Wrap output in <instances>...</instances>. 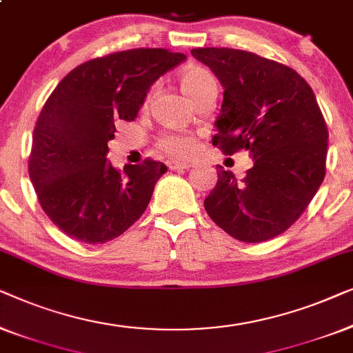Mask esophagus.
Segmentation results:
<instances>
[{"label": "esophagus", "mask_w": 353, "mask_h": 353, "mask_svg": "<svg viewBox=\"0 0 353 353\" xmlns=\"http://www.w3.org/2000/svg\"><path fill=\"white\" fill-rule=\"evenodd\" d=\"M192 165L190 163H177V161H170L168 163V168H170L171 171H182V170H188Z\"/></svg>", "instance_id": "1"}]
</instances>
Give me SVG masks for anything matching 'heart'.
I'll use <instances>...</instances> for the list:
<instances>
[{"mask_svg": "<svg viewBox=\"0 0 353 353\" xmlns=\"http://www.w3.org/2000/svg\"><path fill=\"white\" fill-rule=\"evenodd\" d=\"M181 86L192 101H196L203 94L210 91H217L214 78L210 72L200 67H188L179 75ZM157 145L165 155L171 158H185L190 157L196 150L195 137L181 132H166L158 137Z\"/></svg>", "mask_w": 353, "mask_h": 353, "instance_id": "1", "label": "heart"}]
</instances>
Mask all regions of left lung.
<instances>
[{
    "instance_id": "left-lung-1",
    "label": "left lung",
    "mask_w": 353,
    "mask_h": 353,
    "mask_svg": "<svg viewBox=\"0 0 353 353\" xmlns=\"http://www.w3.org/2000/svg\"><path fill=\"white\" fill-rule=\"evenodd\" d=\"M192 56L224 86L212 145L254 160L241 182L217 166L205 210L236 240H270L299 219L325 179L327 128L315 94L292 68L257 54L198 48Z\"/></svg>"
}]
</instances>
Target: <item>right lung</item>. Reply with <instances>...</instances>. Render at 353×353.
I'll return each mask as SVG.
<instances>
[{
	"label": "right lung",
	"mask_w": 353,
	"mask_h": 353,
	"mask_svg": "<svg viewBox=\"0 0 353 353\" xmlns=\"http://www.w3.org/2000/svg\"><path fill=\"white\" fill-rule=\"evenodd\" d=\"M185 59L161 48L113 52L73 68L48 97L34 125L28 174L43 211L73 240L102 245L147 210L168 168L147 158L115 170L107 143L118 121L137 117L152 84Z\"/></svg>",
	"instance_id": "1"
}]
</instances>
